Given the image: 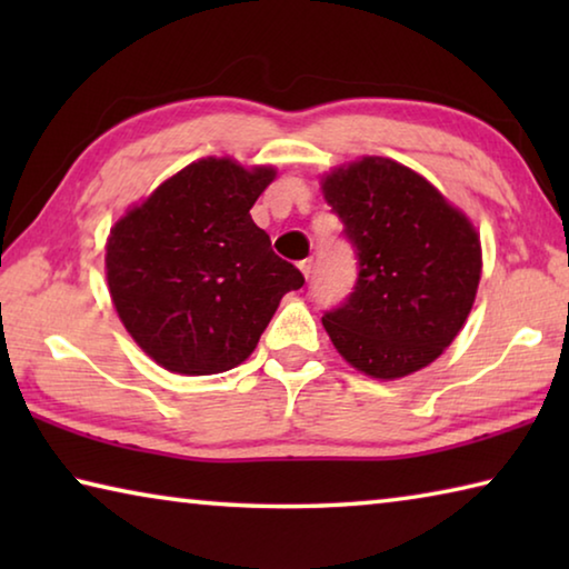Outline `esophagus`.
<instances>
[{"label":"esophagus","mask_w":569,"mask_h":569,"mask_svg":"<svg viewBox=\"0 0 569 569\" xmlns=\"http://www.w3.org/2000/svg\"><path fill=\"white\" fill-rule=\"evenodd\" d=\"M298 268H301V273L306 278H311V273H313V258H303V261L298 263Z\"/></svg>","instance_id":"obj_1"}]
</instances>
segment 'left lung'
Instances as JSON below:
<instances>
[{
	"label": "left lung",
	"instance_id": "8db88e82",
	"mask_svg": "<svg viewBox=\"0 0 569 569\" xmlns=\"http://www.w3.org/2000/svg\"><path fill=\"white\" fill-rule=\"evenodd\" d=\"M323 198L359 261L353 291L323 313V329L366 377H409L467 321L481 276L477 230L429 180L389 158L336 168Z\"/></svg>",
	"mask_w": 569,
	"mask_h": 569
}]
</instances>
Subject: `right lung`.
Masks as SVG:
<instances>
[{"label": "right lung", "mask_w": 569, "mask_h": 569, "mask_svg": "<svg viewBox=\"0 0 569 569\" xmlns=\"http://www.w3.org/2000/svg\"><path fill=\"white\" fill-rule=\"evenodd\" d=\"M273 178V168L198 160L110 230L112 303L168 371L208 377L243 363L281 298L303 286V273L273 253L250 218Z\"/></svg>", "instance_id": "add662e5"}]
</instances>
